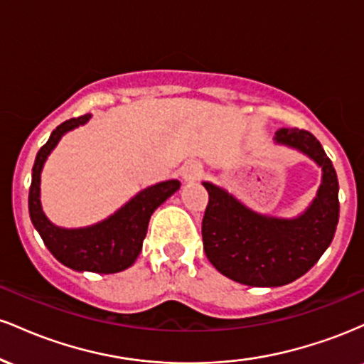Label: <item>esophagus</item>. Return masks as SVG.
I'll return each mask as SVG.
<instances>
[{
	"instance_id": "obj_1",
	"label": "esophagus",
	"mask_w": 364,
	"mask_h": 364,
	"mask_svg": "<svg viewBox=\"0 0 364 364\" xmlns=\"http://www.w3.org/2000/svg\"><path fill=\"white\" fill-rule=\"evenodd\" d=\"M202 166L198 162H188L185 168H183V178H185V181H196V179L202 178Z\"/></svg>"
}]
</instances>
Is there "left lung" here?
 <instances>
[{
	"label": "left lung",
	"instance_id": "obj_1",
	"mask_svg": "<svg viewBox=\"0 0 364 364\" xmlns=\"http://www.w3.org/2000/svg\"><path fill=\"white\" fill-rule=\"evenodd\" d=\"M274 141L292 149L321 169L315 198L296 217L255 212L210 181L202 223L203 250L212 265L231 281L252 287H279L299 279L320 260L339 223V181L320 141L310 132L281 128Z\"/></svg>",
	"mask_w": 364,
	"mask_h": 364
}]
</instances>
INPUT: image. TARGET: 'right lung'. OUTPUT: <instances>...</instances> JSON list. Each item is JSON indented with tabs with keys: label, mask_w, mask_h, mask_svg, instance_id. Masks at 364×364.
<instances>
[{
	"label": "right lung",
	"mask_w": 364,
	"mask_h": 364,
	"mask_svg": "<svg viewBox=\"0 0 364 364\" xmlns=\"http://www.w3.org/2000/svg\"><path fill=\"white\" fill-rule=\"evenodd\" d=\"M92 114L72 118L53 129L44 147L37 152L28 191V214L44 245L58 262L77 272L116 274L135 263L141 252L150 215L181 186L178 179L157 183L139 191L114 214L85 228H61L53 224L41 205V173L63 135L89 123Z\"/></svg>",
	"instance_id": "add662e5"
}]
</instances>
